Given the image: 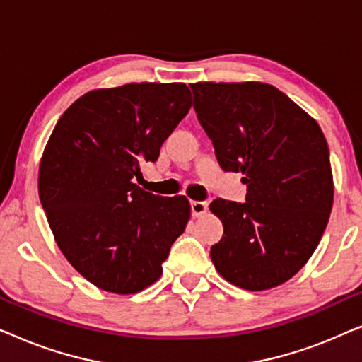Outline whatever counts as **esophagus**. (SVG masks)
<instances>
[{
    "instance_id": "34e87169",
    "label": "esophagus",
    "mask_w": 362,
    "mask_h": 362,
    "mask_svg": "<svg viewBox=\"0 0 362 362\" xmlns=\"http://www.w3.org/2000/svg\"><path fill=\"white\" fill-rule=\"evenodd\" d=\"M191 212L194 217L204 216L207 212V202L204 201H191Z\"/></svg>"
}]
</instances>
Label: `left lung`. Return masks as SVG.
Instances as JSON below:
<instances>
[{
	"label": "left lung",
	"instance_id": "8db88e82",
	"mask_svg": "<svg viewBox=\"0 0 362 362\" xmlns=\"http://www.w3.org/2000/svg\"><path fill=\"white\" fill-rule=\"evenodd\" d=\"M194 110L224 171L242 173L245 202L214 199L224 235L216 270L249 291L290 280L328 224L334 185L328 143L313 117L264 82H196Z\"/></svg>",
	"mask_w": 362,
	"mask_h": 362
}]
</instances>
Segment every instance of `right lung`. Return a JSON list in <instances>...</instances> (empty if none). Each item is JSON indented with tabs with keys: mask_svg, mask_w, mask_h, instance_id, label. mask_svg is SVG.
Returning <instances> with one entry per match:
<instances>
[{
	"mask_svg": "<svg viewBox=\"0 0 362 362\" xmlns=\"http://www.w3.org/2000/svg\"><path fill=\"white\" fill-rule=\"evenodd\" d=\"M191 105L181 82L95 88L62 113L49 136L39 199L64 257L100 290L132 295L155 284L186 229V196H155L133 177L158 160Z\"/></svg>",
	"mask_w": 362,
	"mask_h": 362,
	"instance_id": "1",
	"label": "right lung"
}]
</instances>
